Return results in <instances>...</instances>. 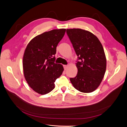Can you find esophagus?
Returning a JSON list of instances; mask_svg holds the SVG:
<instances>
[{
    "mask_svg": "<svg viewBox=\"0 0 127 127\" xmlns=\"http://www.w3.org/2000/svg\"><path fill=\"white\" fill-rule=\"evenodd\" d=\"M67 67H68L67 65H63V67H64V69L65 70L67 69Z\"/></svg>",
    "mask_w": 127,
    "mask_h": 127,
    "instance_id": "obj_1",
    "label": "esophagus"
}]
</instances>
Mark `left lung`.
<instances>
[{"label":"left lung","mask_w":127,"mask_h":127,"mask_svg":"<svg viewBox=\"0 0 127 127\" xmlns=\"http://www.w3.org/2000/svg\"><path fill=\"white\" fill-rule=\"evenodd\" d=\"M78 57L77 76L70 81L76 89L90 93L100 86L106 68V59L100 40L92 32L80 29H67Z\"/></svg>","instance_id":"8db88e82"}]
</instances>
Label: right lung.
<instances>
[{
	"label": "right lung",
	"instance_id": "add662e5",
	"mask_svg": "<svg viewBox=\"0 0 127 127\" xmlns=\"http://www.w3.org/2000/svg\"><path fill=\"white\" fill-rule=\"evenodd\" d=\"M66 30H53L35 37L27 45L23 58L24 75L32 89L41 95L51 92L62 74V65L55 63L59 42Z\"/></svg>",
	"mask_w": 127,
	"mask_h": 127
}]
</instances>
